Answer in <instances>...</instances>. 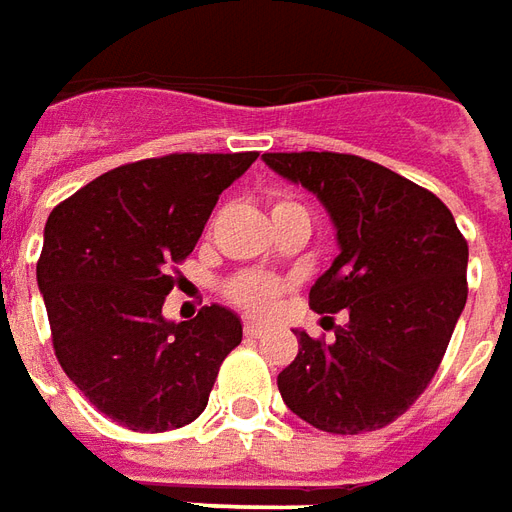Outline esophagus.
I'll use <instances>...</instances> for the list:
<instances>
[{"label":"esophagus","mask_w":512,"mask_h":512,"mask_svg":"<svg viewBox=\"0 0 512 512\" xmlns=\"http://www.w3.org/2000/svg\"><path fill=\"white\" fill-rule=\"evenodd\" d=\"M242 333L248 336V339H259L264 333L262 325H256V322H245V328H242Z\"/></svg>","instance_id":"34e87169"}]
</instances>
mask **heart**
<instances>
[{
  "instance_id": "b5f03b06",
  "label": "heart",
  "mask_w": 512,
  "mask_h": 512,
  "mask_svg": "<svg viewBox=\"0 0 512 512\" xmlns=\"http://www.w3.org/2000/svg\"><path fill=\"white\" fill-rule=\"evenodd\" d=\"M292 212H306L297 201L289 198H275L270 204V215H292ZM284 292V284L264 273H242L237 278H231L226 284V297L234 306L245 308L250 314H270L278 303V297Z\"/></svg>"
}]
</instances>
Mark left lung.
<instances>
[{"mask_svg":"<svg viewBox=\"0 0 512 512\" xmlns=\"http://www.w3.org/2000/svg\"><path fill=\"white\" fill-rule=\"evenodd\" d=\"M262 159L328 209L339 256L308 303L350 317L333 325L336 342L295 331L300 350L278 391L317 430H380L419 400L447 353L469 295V245L441 198L378 162L333 151Z\"/></svg>","mask_w":512,"mask_h":512,"instance_id":"1","label":"left lung"}]
</instances>
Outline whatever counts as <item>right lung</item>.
Returning a JSON list of instances; mask_svg holds the SVG:
<instances>
[{
	"label": "right lung",
	"mask_w": 512,
	"mask_h": 512,
	"mask_svg": "<svg viewBox=\"0 0 512 512\" xmlns=\"http://www.w3.org/2000/svg\"><path fill=\"white\" fill-rule=\"evenodd\" d=\"M242 154H168L101 173L54 206L38 286L63 372L112 422L165 433L204 413L242 322L223 306L168 322L162 306L220 192L256 162Z\"/></svg>",
	"instance_id": "add662e5"
}]
</instances>
